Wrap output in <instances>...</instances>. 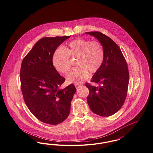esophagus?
Listing matches in <instances>:
<instances>
[{"label":"esophagus","instance_id":"34e87169","mask_svg":"<svg viewBox=\"0 0 153 153\" xmlns=\"http://www.w3.org/2000/svg\"><path fill=\"white\" fill-rule=\"evenodd\" d=\"M74 85H75V87L76 88H77L79 87L80 86H81V84H74Z\"/></svg>","mask_w":153,"mask_h":153}]
</instances>
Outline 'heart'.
Masks as SVG:
<instances>
[{"label": "heart", "mask_w": 153, "mask_h": 153, "mask_svg": "<svg viewBox=\"0 0 153 153\" xmlns=\"http://www.w3.org/2000/svg\"><path fill=\"white\" fill-rule=\"evenodd\" d=\"M77 58L76 64L66 76L69 83L80 84L87 80L89 72H96L101 67L104 59L102 45L97 41H91L81 38L71 41L65 49L58 48L53 57V64L58 72L66 74L71 68V58Z\"/></svg>", "instance_id": "heart-1"}]
</instances>
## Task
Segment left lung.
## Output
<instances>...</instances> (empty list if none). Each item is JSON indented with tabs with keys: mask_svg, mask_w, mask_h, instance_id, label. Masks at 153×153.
Segmentation results:
<instances>
[{
	"mask_svg": "<svg viewBox=\"0 0 153 153\" xmlns=\"http://www.w3.org/2000/svg\"><path fill=\"white\" fill-rule=\"evenodd\" d=\"M102 44L104 59L91 82L99 84L85 86L89 91L87 102L91 111L102 117H109L122 107L127 94L129 73L120 48L112 39L99 31L87 32Z\"/></svg>",
	"mask_w": 153,
	"mask_h": 153,
	"instance_id": "1",
	"label": "left lung"
}]
</instances>
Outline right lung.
Segmentation results:
<instances>
[{
	"label": "right lung",
	"mask_w": 153,
	"mask_h": 153,
	"mask_svg": "<svg viewBox=\"0 0 153 153\" xmlns=\"http://www.w3.org/2000/svg\"><path fill=\"white\" fill-rule=\"evenodd\" d=\"M69 37L42 38L22 61L20 79L24 101L33 115L45 123L56 125L65 120L76 91L73 84L59 89L65 79L53 64L56 50Z\"/></svg>",
	"instance_id": "obj_1"
}]
</instances>
